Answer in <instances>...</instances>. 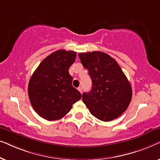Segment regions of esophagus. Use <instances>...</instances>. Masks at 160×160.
Returning <instances> with one entry per match:
<instances>
[{
    "instance_id": "1",
    "label": "esophagus",
    "mask_w": 160,
    "mask_h": 160,
    "mask_svg": "<svg viewBox=\"0 0 160 160\" xmlns=\"http://www.w3.org/2000/svg\"><path fill=\"white\" fill-rule=\"evenodd\" d=\"M78 90L81 93H82V87H78Z\"/></svg>"
}]
</instances>
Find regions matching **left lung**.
<instances>
[{"instance_id": "obj_1", "label": "left lung", "mask_w": 160, "mask_h": 160, "mask_svg": "<svg viewBox=\"0 0 160 160\" xmlns=\"http://www.w3.org/2000/svg\"><path fill=\"white\" fill-rule=\"evenodd\" d=\"M88 69L92 82L91 91L82 95V100L97 119L109 122L123 113L132 99V87L114 59L102 52L78 54Z\"/></svg>"}]
</instances>
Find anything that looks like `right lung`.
Masks as SVG:
<instances>
[{
    "mask_svg": "<svg viewBox=\"0 0 160 160\" xmlns=\"http://www.w3.org/2000/svg\"><path fill=\"white\" fill-rule=\"evenodd\" d=\"M76 52L60 49L40 63L28 84V96L35 111L41 117L53 121L62 118L82 98L72 86L69 68Z\"/></svg>",
    "mask_w": 160,
    "mask_h": 160,
    "instance_id": "1",
    "label": "right lung"
}]
</instances>
